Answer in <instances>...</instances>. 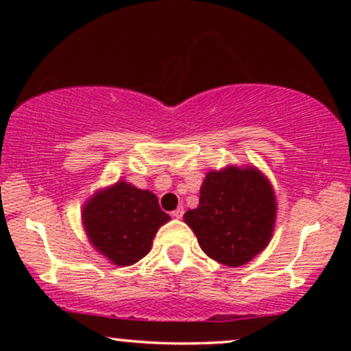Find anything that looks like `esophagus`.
I'll use <instances>...</instances> for the list:
<instances>
[{
    "mask_svg": "<svg viewBox=\"0 0 351 351\" xmlns=\"http://www.w3.org/2000/svg\"><path fill=\"white\" fill-rule=\"evenodd\" d=\"M183 215H184V209L181 208V206H180V208H176L175 211L171 213V216H173V217H176V219H181V217H183Z\"/></svg>",
    "mask_w": 351,
    "mask_h": 351,
    "instance_id": "esophagus-1",
    "label": "esophagus"
}]
</instances>
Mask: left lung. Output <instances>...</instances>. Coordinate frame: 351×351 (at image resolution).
Masks as SVG:
<instances>
[{
    "mask_svg": "<svg viewBox=\"0 0 351 351\" xmlns=\"http://www.w3.org/2000/svg\"><path fill=\"white\" fill-rule=\"evenodd\" d=\"M199 193L198 208L186 211L184 223L211 259L237 267L269 244L276 223V196L256 168L209 171Z\"/></svg>",
    "mask_w": 351,
    "mask_h": 351,
    "instance_id": "1",
    "label": "left lung"
}]
</instances>
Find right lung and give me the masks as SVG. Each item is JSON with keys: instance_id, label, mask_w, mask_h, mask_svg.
Segmentation results:
<instances>
[{"instance_id": "add662e5", "label": "right lung", "mask_w": 351, "mask_h": 351, "mask_svg": "<svg viewBox=\"0 0 351 351\" xmlns=\"http://www.w3.org/2000/svg\"><path fill=\"white\" fill-rule=\"evenodd\" d=\"M82 219L102 256L115 265H132L150 252L153 237L170 216L153 193L119 181L88 201Z\"/></svg>"}]
</instances>
